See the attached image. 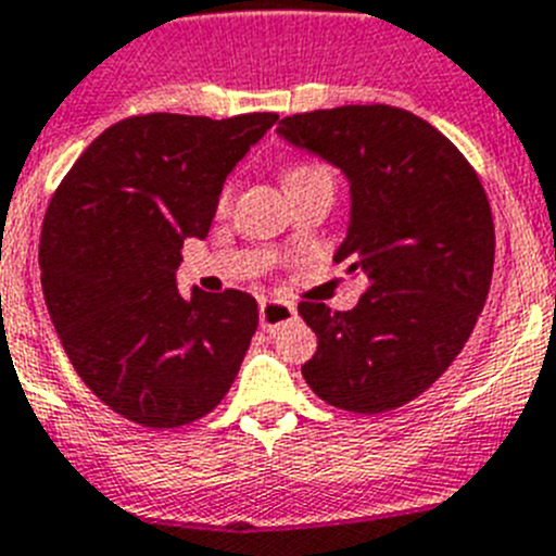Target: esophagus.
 Here are the masks:
<instances>
[{
	"mask_svg": "<svg viewBox=\"0 0 556 556\" xmlns=\"http://www.w3.org/2000/svg\"><path fill=\"white\" fill-rule=\"evenodd\" d=\"M296 318V307L282 299H263L260 302V327L263 329H279L282 324Z\"/></svg>",
	"mask_w": 556,
	"mask_h": 556,
	"instance_id": "34e87169",
	"label": "esophagus"
}]
</instances>
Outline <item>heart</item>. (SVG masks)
Listing matches in <instances>:
<instances>
[{
	"mask_svg": "<svg viewBox=\"0 0 556 556\" xmlns=\"http://www.w3.org/2000/svg\"><path fill=\"white\" fill-rule=\"evenodd\" d=\"M313 177H332V172L327 166H321V163H293V166L285 168V185H296ZM227 197L229 191H224L222 204H227Z\"/></svg>",
	"mask_w": 556,
	"mask_h": 556,
	"instance_id": "1",
	"label": "heart"
}]
</instances>
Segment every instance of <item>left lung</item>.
<instances>
[{
    "label": "left lung",
    "mask_w": 556,
    "mask_h": 556,
    "mask_svg": "<svg viewBox=\"0 0 556 556\" xmlns=\"http://www.w3.org/2000/svg\"><path fill=\"white\" fill-rule=\"evenodd\" d=\"M277 132L352 182V224L334 263L365 279L357 307L299 302L318 334L302 374L349 413L418 399L463 352L493 277L496 232L477 172L446 135L390 104L296 113Z\"/></svg>",
    "instance_id": "obj_1"
}]
</instances>
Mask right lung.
<instances>
[{"label":"right lung","mask_w":556,"mask_h":556,"mask_svg":"<svg viewBox=\"0 0 556 556\" xmlns=\"http://www.w3.org/2000/svg\"><path fill=\"white\" fill-rule=\"evenodd\" d=\"M277 113H147L104 129L58 185L41 285L60 343L93 396L127 421L174 429L216 409L257 329L243 290L179 296L185 238H204L224 179Z\"/></svg>","instance_id":"obj_1"}]
</instances>
